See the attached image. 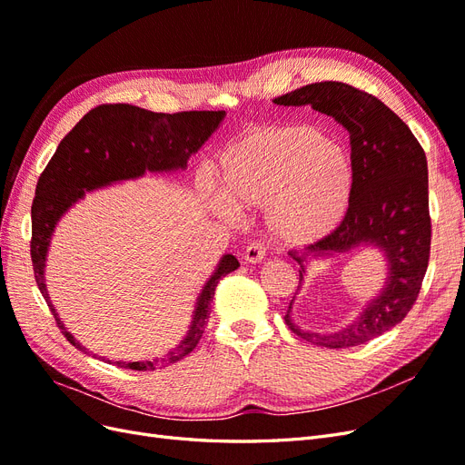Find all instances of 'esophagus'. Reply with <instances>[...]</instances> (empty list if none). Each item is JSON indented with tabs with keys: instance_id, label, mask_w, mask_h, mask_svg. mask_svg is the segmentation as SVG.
<instances>
[{
	"instance_id": "obj_1",
	"label": "esophagus",
	"mask_w": 465,
	"mask_h": 465,
	"mask_svg": "<svg viewBox=\"0 0 465 465\" xmlns=\"http://www.w3.org/2000/svg\"><path fill=\"white\" fill-rule=\"evenodd\" d=\"M265 258V246L260 242H252L250 246H246L242 260L246 263H262Z\"/></svg>"
}]
</instances>
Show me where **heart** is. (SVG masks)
Instances as JSON below:
<instances>
[{"label":"heart","mask_w":465,"mask_h":465,"mask_svg":"<svg viewBox=\"0 0 465 465\" xmlns=\"http://www.w3.org/2000/svg\"><path fill=\"white\" fill-rule=\"evenodd\" d=\"M223 195L211 203L231 217L232 205L265 207L267 229L289 246L330 236L353 198L349 153L312 125H263L238 135L215 164Z\"/></svg>","instance_id":"heart-1"}]
</instances>
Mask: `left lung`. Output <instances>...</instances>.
<instances>
[{"label": "left lung", "instance_id": "8db88e82", "mask_svg": "<svg viewBox=\"0 0 465 465\" xmlns=\"http://www.w3.org/2000/svg\"><path fill=\"white\" fill-rule=\"evenodd\" d=\"M279 106H312L331 116L349 134L353 161V198L345 221L330 236L292 252L304 281L306 265L361 246L378 248L386 260L382 289L364 304L362 312L337 331H304L287 326L308 343L328 349L362 345L382 335L411 311L430 254L429 171L423 147L405 122L376 96L345 83L322 81L277 96ZM299 285L297 291H301ZM294 301V299H292Z\"/></svg>", "mask_w": 465, "mask_h": 465}]
</instances>
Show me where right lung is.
I'll list each match as a JSON object with an SVG mask.
<instances>
[{
    "instance_id": "add662e5",
    "label": "right lung",
    "mask_w": 465,
    "mask_h": 465,
    "mask_svg": "<svg viewBox=\"0 0 465 465\" xmlns=\"http://www.w3.org/2000/svg\"><path fill=\"white\" fill-rule=\"evenodd\" d=\"M223 118V110L163 114V112H151L132 104H101L87 112L55 149L45 173L38 178L33 200L31 258L42 297L48 302L67 341L79 351L93 353L67 331L46 289L45 267L55 224L67 213L69 207H74L93 190L142 178L145 173L186 171L192 154L198 153L211 134L217 132ZM238 265L241 263L232 254H224L219 260L215 272L205 281L195 301L186 337L164 357L134 362L116 361L114 364L132 371H154L192 353L207 326L211 301L215 297L219 279L238 270ZM103 361L110 362L104 357Z\"/></svg>"
}]
</instances>
